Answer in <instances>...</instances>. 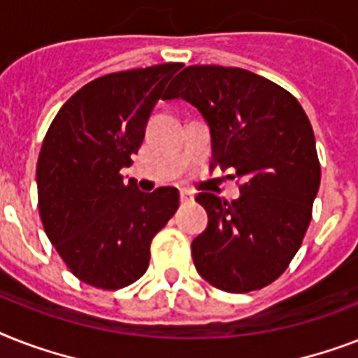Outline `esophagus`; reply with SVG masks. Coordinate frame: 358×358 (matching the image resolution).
I'll return each instance as SVG.
<instances>
[{
    "instance_id": "34e87169",
    "label": "esophagus",
    "mask_w": 358,
    "mask_h": 358,
    "mask_svg": "<svg viewBox=\"0 0 358 358\" xmlns=\"http://www.w3.org/2000/svg\"><path fill=\"white\" fill-rule=\"evenodd\" d=\"M180 201H182V204H189V202H193V193L187 189H182L180 191Z\"/></svg>"
}]
</instances>
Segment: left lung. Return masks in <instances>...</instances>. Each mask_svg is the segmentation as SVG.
Returning a JSON list of instances; mask_svg holds the SVG:
<instances>
[{
    "label": "left lung",
    "instance_id": "1",
    "mask_svg": "<svg viewBox=\"0 0 358 358\" xmlns=\"http://www.w3.org/2000/svg\"><path fill=\"white\" fill-rule=\"evenodd\" d=\"M195 106L212 134V167L243 178L238 201L199 193L208 229L191 243L199 275L247 294L277 280L312 219L322 169L310 120L286 89L243 69L187 66L163 94Z\"/></svg>",
    "mask_w": 358,
    "mask_h": 358
}]
</instances>
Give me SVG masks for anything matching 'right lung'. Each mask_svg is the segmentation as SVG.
<instances>
[{
  "label": "right lung",
  "instance_id": "right-lung-1",
  "mask_svg": "<svg viewBox=\"0 0 358 358\" xmlns=\"http://www.w3.org/2000/svg\"><path fill=\"white\" fill-rule=\"evenodd\" d=\"M165 63L96 78L59 109L36 163L38 212L70 271L94 288L119 289L145 275L152 238L178 210L176 187L143 193L131 165L167 81Z\"/></svg>",
  "mask_w": 358,
  "mask_h": 358
}]
</instances>
